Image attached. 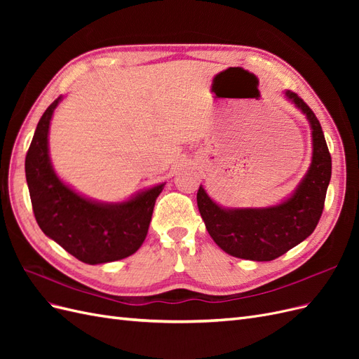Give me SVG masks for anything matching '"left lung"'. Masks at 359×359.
Masks as SVG:
<instances>
[{
	"instance_id": "8db88e82",
	"label": "left lung",
	"mask_w": 359,
	"mask_h": 359,
	"mask_svg": "<svg viewBox=\"0 0 359 359\" xmlns=\"http://www.w3.org/2000/svg\"><path fill=\"white\" fill-rule=\"evenodd\" d=\"M287 99L307 115L313 135V160L306 178L286 202L260 210H223L202 187L198 206L206 231L226 253L240 259L274 260L313 233L320 220L331 180V154L319 119L301 97L286 91Z\"/></svg>"
}]
</instances>
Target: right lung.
<instances>
[{
	"label": "right lung",
	"mask_w": 359,
	"mask_h": 359,
	"mask_svg": "<svg viewBox=\"0 0 359 359\" xmlns=\"http://www.w3.org/2000/svg\"><path fill=\"white\" fill-rule=\"evenodd\" d=\"M61 95L41 115L25 157V177L40 229L81 262H114L145 241L156 199L165 184L116 205L83 199L58 180L48 154L49 123Z\"/></svg>",
	"instance_id": "1"
}]
</instances>
